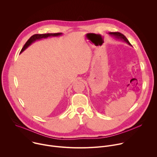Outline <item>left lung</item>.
<instances>
[{"mask_svg": "<svg viewBox=\"0 0 157 157\" xmlns=\"http://www.w3.org/2000/svg\"><path fill=\"white\" fill-rule=\"evenodd\" d=\"M110 34L115 36H116V38H121V39H122V40L123 39L125 42H127V43L129 44V45H131V44L130 43V42L128 41V40H127V38L123 34H122L121 33H119V32H110Z\"/></svg>", "mask_w": 157, "mask_h": 157, "instance_id": "1", "label": "left lung"}]
</instances>
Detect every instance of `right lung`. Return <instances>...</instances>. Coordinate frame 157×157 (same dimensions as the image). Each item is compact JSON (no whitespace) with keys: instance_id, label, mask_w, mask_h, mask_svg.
Here are the masks:
<instances>
[{"instance_id":"obj_1","label":"right lung","mask_w":157,"mask_h":157,"mask_svg":"<svg viewBox=\"0 0 157 157\" xmlns=\"http://www.w3.org/2000/svg\"><path fill=\"white\" fill-rule=\"evenodd\" d=\"M61 35V33H44V34H35L32 35L26 42V43L24 44V47L22 48L20 53L22 52H24L29 45L31 44L32 43L35 41L36 40H40L41 38H47L48 36H59Z\"/></svg>"}]
</instances>
